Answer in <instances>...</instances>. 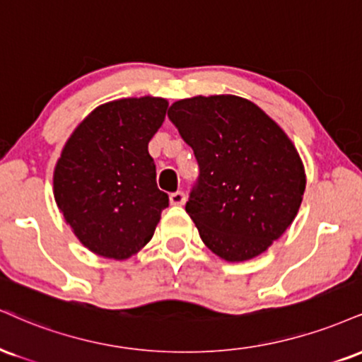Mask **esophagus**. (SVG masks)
I'll use <instances>...</instances> for the list:
<instances>
[{
    "mask_svg": "<svg viewBox=\"0 0 362 362\" xmlns=\"http://www.w3.org/2000/svg\"><path fill=\"white\" fill-rule=\"evenodd\" d=\"M170 204H172V206H184V204H185V194L180 192V190L170 194Z\"/></svg>",
    "mask_w": 362,
    "mask_h": 362,
    "instance_id": "1",
    "label": "esophagus"
}]
</instances>
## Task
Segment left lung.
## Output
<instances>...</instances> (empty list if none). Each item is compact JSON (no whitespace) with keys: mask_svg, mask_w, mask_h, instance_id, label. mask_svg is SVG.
Masks as SVG:
<instances>
[{"mask_svg":"<svg viewBox=\"0 0 362 362\" xmlns=\"http://www.w3.org/2000/svg\"><path fill=\"white\" fill-rule=\"evenodd\" d=\"M168 117L194 150L199 178L185 211L204 245L226 261L261 255L297 216L305 170L286 133L238 95H195Z\"/></svg>","mask_w":362,"mask_h":362,"instance_id":"1","label":"left lung"}]
</instances>
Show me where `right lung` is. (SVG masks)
<instances>
[{"label":"right lung","instance_id":"1","mask_svg":"<svg viewBox=\"0 0 362 362\" xmlns=\"http://www.w3.org/2000/svg\"><path fill=\"white\" fill-rule=\"evenodd\" d=\"M163 98L117 99L74 129L54 172V197L87 250L111 259L153 238L168 195L156 187L148 143L165 121Z\"/></svg>","mask_w":362,"mask_h":362}]
</instances>
